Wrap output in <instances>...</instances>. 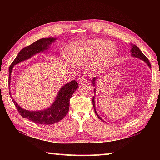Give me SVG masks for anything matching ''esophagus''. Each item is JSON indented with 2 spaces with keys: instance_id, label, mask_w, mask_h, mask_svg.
Wrapping results in <instances>:
<instances>
[{
  "instance_id": "obj_1",
  "label": "esophagus",
  "mask_w": 160,
  "mask_h": 160,
  "mask_svg": "<svg viewBox=\"0 0 160 160\" xmlns=\"http://www.w3.org/2000/svg\"><path fill=\"white\" fill-rule=\"evenodd\" d=\"M87 82V79L85 78H82L79 80V85H82V84L85 83Z\"/></svg>"
}]
</instances>
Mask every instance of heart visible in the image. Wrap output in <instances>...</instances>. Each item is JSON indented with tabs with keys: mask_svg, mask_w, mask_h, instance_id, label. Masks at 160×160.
<instances>
[{
	"mask_svg": "<svg viewBox=\"0 0 160 160\" xmlns=\"http://www.w3.org/2000/svg\"><path fill=\"white\" fill-rule=\"evenodd\" d=\"M116 56V48L109 41L101 39L72 43L67 54L68 60L76 65H85L93 61L91 70L94 72L109 68Z\"/></svg>",
	"mask_w": 160,
	"mask_h": 160,
	"instance_id": "b5f03b06",
	"label": "heart"
}]
</instances>
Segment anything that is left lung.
Returning a JSON list of instances; mask_svg holds the SVG:
<instances>
[{"mask_svg": "<svg viewBox=\"0 0 160 160\" xmlns=\"http://www.w3.org/2000/svg\"><path fill=\"white\" fill-rule=\"evenodd\" d=\"M131 46H132V49H131L132 56H134V57L138 58L140 59H141V60L144 61L145 63L148 65L149 67L151 68V65H150V61H149V60H148V58L146 57V56L144 55V53H143L142 51L139 49V48L135 44H131ZM96 79H97V78H93V80H92V83H93L94 85H95V80ZM94 92H95V91H94ZM92 104H93L94 112H95V113L97 114V116H98V118H99L100 119H101V120H102V119L99 117V116L98 115V113H97V111L95 109V105H94V97H93V99H92Z\"/></svg>", "mask_w": 160, "mask_h": 160, "instance_id": "obj_1", "label": "left lung"}]
</instances>
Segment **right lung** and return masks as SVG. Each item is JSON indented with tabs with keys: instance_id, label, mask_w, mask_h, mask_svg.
Listing matches in <instances>:
<instances>
[{
	"instance_id": "obj_1",
	"label": "right lung",
	"mask_w": 160,
	"mask_h": 160,
	"mask_svg": "<svg viewBox=\"0 0 160 160\" xmlns=\"http://www.w3.org/2000/svg\"><path fill=\"white\" fill-rule=\"evenodd\" d=\"M55 40V38L41 39L34 42L33 44L23 48L19 52L15 60L9 67V84L10 82V76H11L12 68L15 65L31 58L34 54L47 49L48 45H50ZM78 88V84L75 80L67 83L59 91L57 97L51 107L47 109L37 111V112H30L23 109L13 99L10 92L9 94L18 112L23 118L29 119L36 123L50 125L58 122L66 116L69 110L70 99Z\"/></svg>"
}]
</instances>
